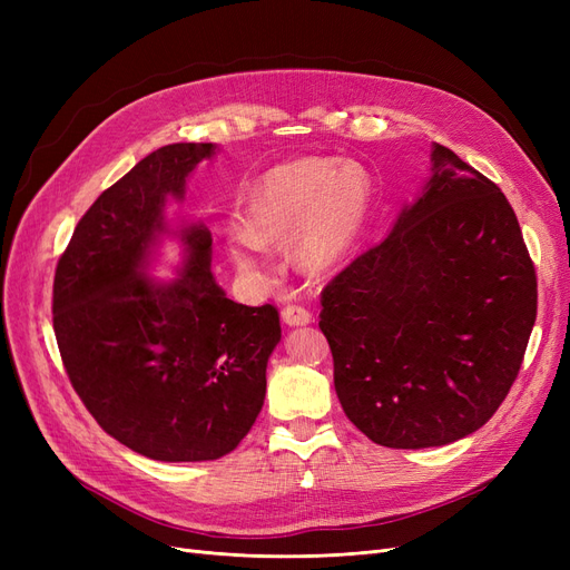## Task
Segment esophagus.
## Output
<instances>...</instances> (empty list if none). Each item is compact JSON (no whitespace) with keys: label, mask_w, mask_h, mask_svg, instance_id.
<instances>
[{"label":"esophagus","mask_w":570,"mask_h":570,"mask_svg":"<svg viewBox=\"0 0 570 570\" xmlns=\"http://www.w3.org/2000/svg\"><path fill=\"white\" fill-rule=\"evenodd\" d=\"M283 321H285V325H306L308 321H312V314H308L304 306L287 304L283 308Z\"/></svg>","instance_id":"34e87169"}]
</instances>
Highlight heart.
<instances>
[{
  "mask_svg": "<svg viewBox=\"0 0 570 570\" xmlns=\"http://www.w3.org/2000/svg\"><path fill=\"white\" fill-rule=\"evenodd\" d=\"M373 202L368 170L354 161L308 157L275 166L247 193L243 226L226 237L230 262L252 278L271 271L266 245L289 243L308 275L340 268L366 226Z\"/></svg>",
  "mask_w": 570,
  "mask_h": 570,
  "instance_id": "obj_1",
  "label": "heart"
}]
</instances>
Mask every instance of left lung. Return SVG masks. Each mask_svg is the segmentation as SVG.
I'll return each mask as SVG.
<instances>
[{
    "label": "left lung",
    "mask_w": 570,
    "mask_h": 570,
    "mask_svg": "<svg viewBox=\"0 0 570 570\" xmlns=\"http://www.w3.org/2000/svg\"><path fill=\"white\" fill-rule=\"evenodd\" d=\"M321 304L347 419L375 444L425 450L475 433L504 402L538 281L502 189L433 142L419 197Z\"/></svg>",
    "instance_id": "obj_1"
}]
</instances>
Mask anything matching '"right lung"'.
I'll use <instances>...</instances> for the list:
<instances>
[{"instance_id": "1", "label": "right lung", "mask_w": 570, "mask_h": 570, "mask_svg": "<svg viewBox=\"0 0 570 570\" xmlns=\"http://www.w3.org/2000/svg\"><path fill=\"white\" fill-rule=\"evenodd\" d=\"M212 142L151 151L80 218L55 275V333L68 377L95 421L154 461L230 454L266 396L281 342L275 306L226 297L212 273V233L174 226L166 202L185 199ZM164 236L184 249L177 278L146 273Z\"/></svg>"}]
</instances>
